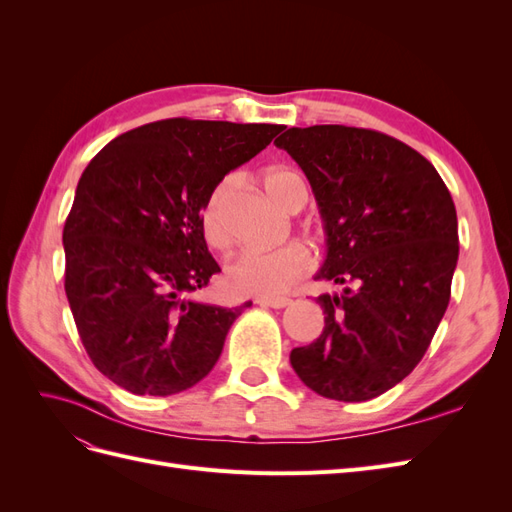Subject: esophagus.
I'll use <instances>...</instances> for the list:
<instances>
[{
  "mask_svg": "<svg viewBox=\"0 0 512 512\" xmlns=\"http://www.w3.org/2000/svg\"><path fill=\"white\" fill-rule=\"evenodd\" d=\"M256 303H258L260 307H275V309H280V307L290 305V299H286V297H282V299H265V297H260V299H256Z\"/></svg>",
  "mask_w": 512,
  "mask_h": 512,
  "instance_id": "obj_1",
  "label": "esophagus"
}]
</instances>
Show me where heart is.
Masks as SVG:
<instances>
[{
  "instance_id": "b5f03b06",
  "label": "heart",
  "mask_w": 512,
  "mask_h": 512,
  "mask_svg": "<svg viewBox=\"0 0 512 512\" xmlns=\"http://www.w3.org/2000/svg\"><path fill=\"white\" fill-rule=\"evenodd\" d=\"M239 183L237 175H226L213 192L209 194L203 209V230L213 247H228L230 232L226 222V211L230 198L235 194ZM265 188L277 205L288 209L294 196L299 192L307 194L305 181L301 175L288 168H273L265 175ZM312 267L309 252L299 243H286L275 250H254L245 252L228 265L226 277L228 286L239 294H252V297L275 299L284 294L294 282Z\"/></svg>"
}]
</instances>
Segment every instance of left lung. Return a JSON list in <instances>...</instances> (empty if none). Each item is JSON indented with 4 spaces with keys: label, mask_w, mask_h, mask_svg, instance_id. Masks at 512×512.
<instances>
[{
    "label": "left lung",
    "mask_w": 512,
    "mask_h": 512,
    "mask_svg": "<svg viewBox=\"0 0 512 512\" xmlns=\"http://www.w3.org/2000/svg\"><path fill=\"white\" fill-rule=\"evenodd\" d=\"M275 145L301 166L327 235L316 280L324 329L294 348L305 386L337 401H367L423 359L451 299L459 258L457 211L421 153L376 130L288 128Z\"/></svg>",
    "instance_id": "obj_1"
}]
</instances>
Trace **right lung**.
<instances>
[{"instance_id":"obj_1","label":"right lung","mask_w":512,"mask_h":512,"mask_svg":"<svg viewBox=\"0 0 512 512\" xmlns=\"http://www.w3.org/2000/svg\"><path fill=\"white\" fill-rule=\"evenodd\" d=\"M277 132L162 119L117 136L85 168L64 226L66 294L91 363L121 389L175 395L218 363L252 301L228 309L192 299L220 271L200 211Z\"/></svg>"}]
</instances>
